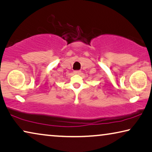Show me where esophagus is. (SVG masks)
I'll return each instance as SVG.
<instances>
[{"label":"esophagus","instance_id":"obj_1","mask_svg":"<svg viewBox=\"0 0 152 152\" xmlns=\"http://www.w3.org/2000/svg\"><path fill=\"white\" fill-rule=\"evenodd\" d=\"M74 74H76V75H79L81 73V71H79V70H76V71H74Z\"/></svg>","mask_w":152,"mask_h":152}]
</instances>
